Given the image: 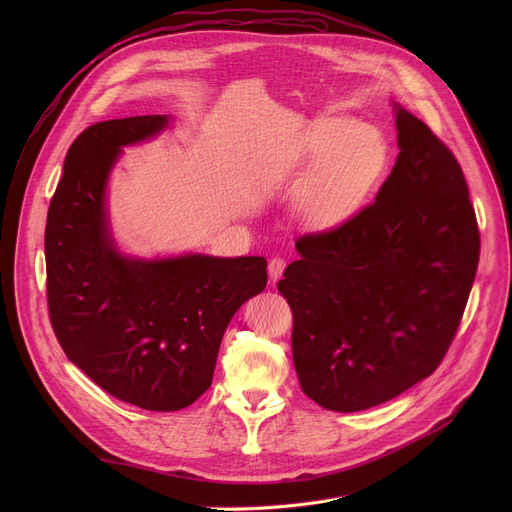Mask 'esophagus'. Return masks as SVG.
I'll return each mask as SVG.
<instances>
[{
  "instance_id": "obj_1",
  "label": "esophagus",
  "mask_w": 512,
  "mask_h": 512,
  "mask_svg": "<svg viewBox=\"0 0 512 512\" xmlns=\"http://www.w3.org/2000/svg\"><path fill=\"white\" fill-rule=\"evenodd\" d=\"M284 267H286V259H284V257H278V255H276V257L270 259V263H267V274H270L272 282H276V280L282 278Z\"/></svg>"
}]
</instances>
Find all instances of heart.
Instances as JSON below:
<instances>
[{"mask_svg":"<svg viewBox=\"0 0 512 512\" xmlns=\"http://www.w3.org/2000/svg\"><path fill=\"white\" fill-rule=\"evenodd\" d=\"M313 168L294 201L299 220L313 230H336L353 220L390 166L386 134L351 116L317 120L299 149Z\"/></svg>","mask_w":512,"mask_h":512,"instance_id":"obj_1","label":"heart"}]
</instances>
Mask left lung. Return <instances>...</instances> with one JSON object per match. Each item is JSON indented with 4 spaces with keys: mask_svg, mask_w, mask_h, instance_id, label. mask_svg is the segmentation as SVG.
<instances>
[{
    "mask_svg": "<svg viewBox=\"0 0 512 512\" xmlns=\"http://www.w3.org/2000/svg\"><path fill=\"white\" fill-rule=\"evenodd\" d=\"M400 153L353 220L297 240L278 290L292 311L303 392L328 411H363L432 375L459 330L479 228L452 151L396 105Z\"/></svg>",
    "mask_w": 512,
    "mask_h": 512,
    "instance_id": "left-lung-1",
    "label": "left lung"
}]
</instances>
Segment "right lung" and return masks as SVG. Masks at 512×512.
Segmentation results:
<instances>
[{
  "label": "right lung",
  "mask_w": 512,
  "mask_h": 512,
  "mask_svg": "<svg viewBox=\"0 0 512 512\" xmlns=\"http://www.w3.org/2000/svg\"><path fill=\"white\" fill-rule=\"evenodd\" d=\"M166 116L97 122L64 161L45 224L47 309L66 357L118 400L180 411L211 386L222 336L267 284L265 257H122L107 230L105 182L122 147Z\"/></svg>",
  "instance_id": "right-lung-1"
}]
</instances>
